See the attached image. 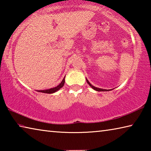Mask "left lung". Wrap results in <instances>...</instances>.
Returning <instances> with one entry per match:
<instances>
[{"label":"left lung","mask_w":151,"mask_h":151,"mask_svg":"<svg viewBox=\"0 0 151 151\" xmlns=\"http://www.w3.org/2000/svg\"><path fill=\"white\" fill-rule=\"evenodd\" d=\"M86 82H87V83L89 85V86H91V87L93 88V89H94V90H95V91H111V89H110V90H106V89H103V88H97V87H95V86H94L93 85H92L91 84L89 83V81L87 80V79L86 78Z\"/></svg>","instance_id":"obj_1"}]
</instances>
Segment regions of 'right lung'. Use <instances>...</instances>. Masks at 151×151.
<instances>
[{
  "label": "right lung",
  "instance_id": "add662e5",
  "mask_svg": "<svg viewBox=\"0 0 151 151\" xmlns=\"http://www.w3.org/2000/svg\"><path fill=\"white\" fill-rule=\"evenodd\" d=\"M65 76L64 77L62 82H61L59 85L57 86H55V87L51 88L49 89H46V90H40V91L39 90V91H37L40 92V93H47V94H52L54 93H56V92H57L58 90H60V89L64 86V85H65Z\"/></svg>",
  "mask_w": 151,
  "mask_h": 151
}]
</instances>
